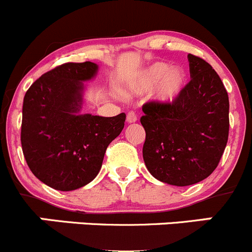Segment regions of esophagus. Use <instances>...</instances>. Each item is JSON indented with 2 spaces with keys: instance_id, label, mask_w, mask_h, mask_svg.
Here are the masks:
<instances>
[{
  "instance_id": "obj_1",
  "label": "esophagus",
  "mask_w": 252,
  "mask_h": 252,
  "mask_svg": "<svg viewBox=\"0 0 252 252\" xmlns=\"http://www.w3.org/2000/svg\"><path fill=\"white\" fill-rule=\"evenodd\" d=\"M136 121H138V117H136V114L134 113V112H129V113L126 114V122H128V123H135Z\"/></svg>"
}]
</instances>
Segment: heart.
Instances as JSON below:
<instances>
[{
  "instance_id": "heart-1",
  "label": "heart",
  "mask_w": 252,
  "mask_h": 252,
  "mask_svg": "<svg viewBox=\"0 0 252 252\" xmlns=\"http://www.w3.org/2000/svg\"><path fill=\"white\" fill-rule=\"evenodd\" d=\"M186 84V72L181 67H170L166 63H155L131 77L126 85V94L138 96L156 86V99L170 103L177 98Z\"/></svg>"
}]
</instances>
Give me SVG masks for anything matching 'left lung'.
Segmentation results:
<instances>
[{
  "label": "left lung",
  "instance_id": "obj_1",
  "mask_svg": "<svg viewBox=\"0 0 252 252\" xmlns=\"http://www.w3.org/2000/svg\"><path fill=\"white\" fill-rule=\"evenodd\" d=\"M191 81L171 103L143 106V158L161 182L189 186L217 168L229 135V97L216 70L188 54Z\"/></svg>",
  "mask_w": 252,
  "mask_h": 252
}]
</instances>
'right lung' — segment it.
<instances>
[{"mask_svg":"<svg viewBox=\"0 0 252 252\" xmlns=\"http://www.w3.org/2000/svg\"><path fill=\"white\" fill-rule=\"evenodd\" d=\"M97 70L91 61L66 63L39 77L24 96V158L38 180L58 191H74L91 182L108 145L124 128V113L80 114L84 82L94 79Z\"/></svg>","mask_w":252,"mask_h":252,"instance_id":"1","label":"right lung"}]
</instances>
